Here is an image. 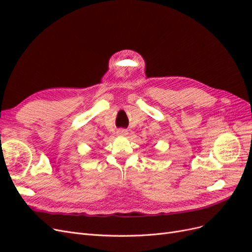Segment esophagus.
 <instances>
[{"instance_id": "34e87169", "label": "esophagus", "mask_w": 252, "mask_h": 252, "mask_svg": "<svg viewBox=\"0 0 252 252\" xmlns=\"http://www.w3.org/2000/svg\"><path fill=\"white\" fill-rule=\"evenodd\" d=\"M117 133H118V135H120V136H125V135H127L128 134V131L126 130V129H119V130L117 131Z\"/></svg>"}]
</instances>
